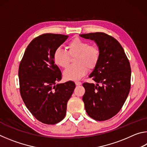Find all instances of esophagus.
I'll return each mask as SVG.
<instances>
[{"label":"esophagus","mask_w":147,"mask_h":147,"mask_svg":"<svg viewBox=\"0 0 147 147\" xmlns=\"http://www.w3.org/2000/svg\"><path fill=\"white\" fill-rule=\"evenodd\" d=\"M75 84L76 86H80V85H82V82H78V81H76Z\"/></svg>","instance_id":"1"}]
</instances>
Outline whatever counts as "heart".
Instances as JSON below:
<instances>
[{
    "mask_svg": "<svg viewBox=\"0 0 147 147\" xmlns=\"http://www.w3.org/2000/svg\"><path fill=\"white\" fill-rule=\"evenodd\" d=\"M67 51L58 47L53 53V59L57 65L66 68L70 62V57H74V64L63 72V76L69 80H77L86 75L88 68L92 70L97 65L100 58V51L96 45H89L88 41L75 38L67 45Z\"/></svg>",
    "mask_w": 147,
    "mask_h": 147,
    "instance_id": "b5f03b06",
    "label": "heart"
}]
</instances>
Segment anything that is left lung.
<instances>
[{
	"label": "left lung",
	"instance_id": "obj_1",
	"mask_svg": "<svg viewBox=\"0 0 147 147\" xmlns=\"http://www.w3.org/2000/svg\"><path fill=\"white\" fill-rule=\"evenodd\" d=\"M93 40L100 51L98 63L89 77L94 84L84 83L82 99L87 113L96 121H106L117 113L130 89L131 67L118 41L103 32L80 35Z\"/></svg>",
	"mask_w": 147,
	"mask_h": 147
}]
</instances>
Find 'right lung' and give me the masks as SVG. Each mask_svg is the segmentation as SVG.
Segmentation results:
<instances>
[{
  "label": "right lung",
  "mask_w": 147,
  "mask_h": 147,
  "mask_svg": "<svg viewBox=\"0 0 147 147\" xmlns=\"http://www.w3.org/2000/svg\"><path fill=\"white\" fill-rule=\"evenodd\" d=\"M68 36L44 34L27 47L19 67L20 93L24 103L38 121L54 124L66 115L67 104L75 88L72 81L56 84L61 73L53 53Z\"/></svg>",
  "instance_id": "1"
}]
</instances>
